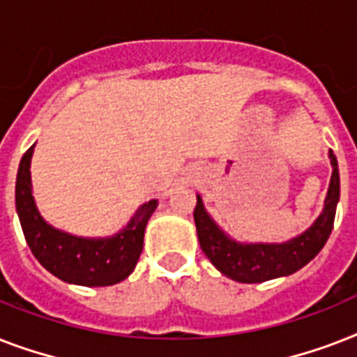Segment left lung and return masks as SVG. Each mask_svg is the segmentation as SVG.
I'll list each match as a JSON object with an SVG mask.
<instances>
[{
	"mask_svg": "<svg viewBox=\"0 0 357 357\" xmlns=\"http://www.w3.org/2000/svg\"><path fill=\"white\" fill-rule=\"evenodd\" d=\"M332 165V179L328 187L322 213L310 228L283 243H241L229 237L207 213L204 200L196 195L195 224L198 241L207 259L222 272L241 283H261L274 278L294 274L305 266L326 244L332 234L333 218L339 202V168L333 151H328Z\"/></svg>",
	"mask_w": 357,
	"mask_h": 357,
	"instance_id": "obj_1",
	"label": "left lung"
}]
</instances>
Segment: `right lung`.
Returning a JSON list of instances; mask_svg holds the SVG:
<instances>
[{
    "instance_id": "right-lung-1",
    "label": "right lung",
    "mask_w": 357,
    "mask_h": 357,
    "mask_svg": "<svg viewBox=\"0 0 357 357\" xmlns=\"http://www.w3.org/2000/svg\"><path fill=\"white\" fill-rule=\"evenodd\" d=\"M33 151L35 144L24 153L16 176V213L33 255L53 276L74 285L107 287L126 280L137 266L146 224L157 209V200L142 204L119 234L109 237L66 234L47 224L36 207L31 185Z\"/></svg>"
}]
</instances>
